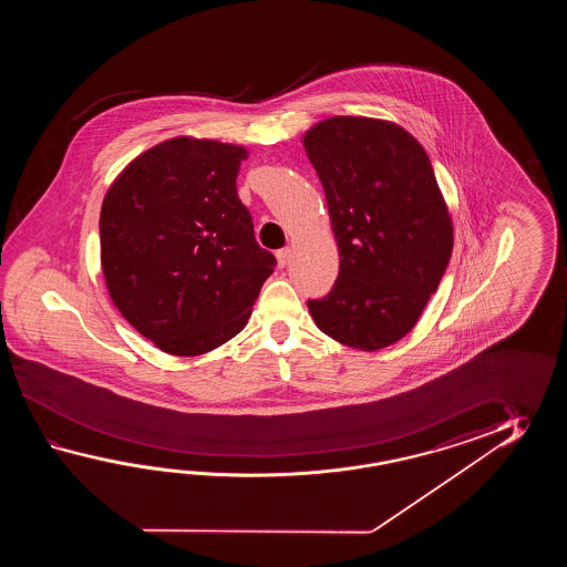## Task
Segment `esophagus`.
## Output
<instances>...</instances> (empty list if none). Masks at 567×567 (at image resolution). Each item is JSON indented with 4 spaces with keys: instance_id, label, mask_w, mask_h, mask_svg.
Listing matches in <instances>:
<instances>
[{
    "instance_id": "34e87169",
    "label": "esophagus",
    "mask_w": 567,
    "mask_h": 567,
    "mask_svg": "<svg viewBox=\"0 0 567 567\" xmlns=\"http://www.w3.org/2000/svg\"><path fill=\"white\" fill-rule=\"evenodd\" d=\"M276 257H278V266L286 267L289 264V257H291V249H289V247H286V249H279Z\"/></svg>"
}]
</instances>
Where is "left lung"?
Returning a JSON list of instances; mask_svg holds the SVG:
<instances>
[{"label":"left lung","mask_w":567,"mask_h":567,"mask_svg":"<svg viewBox=\"0 0 567 567\" xmlns=\"http://www.w3.org/2000/svg\"><path fill=\"white\" fill-rule=\"evenodd\" d=\"M324 188L340 267L308 300L338 342L379 350L422 316L452 255V220L420 142L389 121L330 117L303 135Z\"/></svg>","instance_id":"1"}]
</instances>
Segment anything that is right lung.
<instances>
[{
	"instance_id": "1",
	"label": "right lung",
	"mask_w": 567,
	"mask_h": 567,
	"mask_svg": "<svg viewBox=\"0 0 567 567\" xmlns=\"http://www.w3.org/2000/svg\"><path fill=\"white\" fill-rule=\"evenodd\" d=\"M247 150L174 137L135 157L99 218L101 266L123 318L176 357L239 334L278 266L237 194Z\"/></svg>"
}]
</instances>
